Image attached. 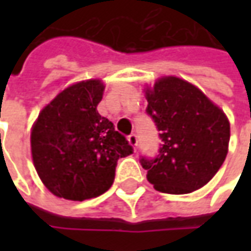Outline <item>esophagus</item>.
<instances>
[{"label":"esophagus","instance_id":"1","mask_svg":"<svg viewBox=\"0 0 251 251\" xmlns=\"http://www.w3.org/2000/svg\"><path fill=\"white\" fill-rule=\"evenodd\" d=\"M127 141H129V144H130L134 149L138 147V138H137V134H134V133H131L130 136L127 137Z\"/></svg>","mask_w":251,"mask_h":251}]
</instances>
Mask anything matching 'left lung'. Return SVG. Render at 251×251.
Here are the masks:
<instances>
[{"mask_svg": "<svg viewBox=\"0 0 251 251\" xmlns=\"http://www.w3.org/2000/svg\"><path fill=\"white\" fill-rule=\"evenodd\" d=\"M145 94L147 114L161 140L157 156L140 158L148 181L164 194L201 188L227 156L230 124L223 110L194 84L176 76L158 79Z\"/></svg>", "mask_w": 251, "mask_h": 251, "instance_id": "left-lung-1", "label": "left lung"}]
</instances>
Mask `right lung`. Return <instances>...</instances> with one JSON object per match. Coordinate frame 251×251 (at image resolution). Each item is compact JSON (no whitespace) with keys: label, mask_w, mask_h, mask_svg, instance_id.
<instances>
[{"label":"right lung","mask_w":251,"mask_h":251,"mask_svg":"<svg viewBox=\"0 0 251 251\" xmlns=\"http://www.w3.org/2000/svg\"><path fill=\"white\" fill-rule=\"evenodd\" d=\"M103 90L98 79L72 84L41 110L32 127L35 168L59 198L82 201L104 194L113 185L118 158L133 153L97 110Z\"/></svg>","instance_id":"right-lung-1"}]
</instances>
